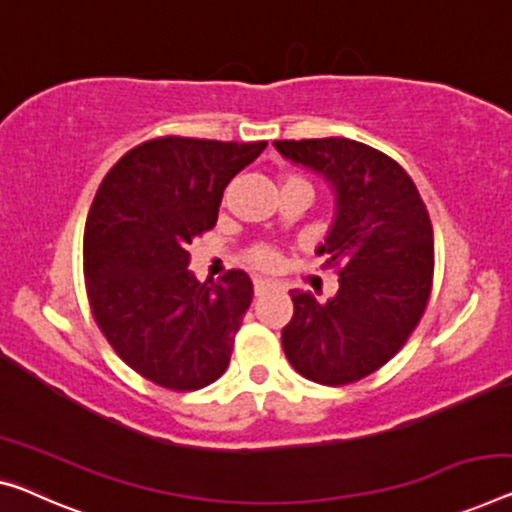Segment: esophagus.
Wrapping results in <instances>:
<instances>
[{"mask_svg":"<svg viewBox=\"0 0 512 512\" xmlns=\"http://www.w3.org/2000/svg\"><path fill=\"white\" fill-rule=\"evenodd\" d=\"M270 288H274L272 281H267V279H254V293H256V295H263V293H267V290H270Z\"/></svg>","mask_w":512,"mask_h":512,"instance_id":"obj_1","label":"esophagus"}]
</instances>
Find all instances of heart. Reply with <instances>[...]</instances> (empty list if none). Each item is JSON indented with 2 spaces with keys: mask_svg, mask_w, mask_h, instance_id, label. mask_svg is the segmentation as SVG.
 I'll return each mask as SVG.
<instances>
[{
  "mask_svg": "<svg viewBox=\"0 0 512 512\" xmlns=\"http://www.w3.org/2000/svg\"><path fill=\"white\" fill-rule=\"evenodd\" d=\"M286 180H302V178L290 176V178H286ZM286 180H283V183H286ZM245 263H247L249 267H254V270L270 272V270H274V267L279 265V254H277V251H274L272 247L256 245V247L247 249V254H245Z\"/></svg>",
  "mask_w": 512,
  "mask_h": 512,
  "instance_id": "1",
  "label": "heart"
}]
</instances>
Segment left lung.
Listing matches in <instances>:
<instances>
[{
    "label": "left lung",
    "instance_id": "left-lung-1",
    "mask_svg": "<svg viewBox=\"0 0 512 512\" xmlns=\"http://www.w3.org/2000/svg\"><path fill=\"white\" fill-rule=\"evenodd\" d=\"M277 151L325 176L336 217L318 254L336 267L338 293L318 302L290 290L283 352L306 380L343 387L403 348L428 306L435 272L432 224L414 180L396 160L345 137L283 139Z\"/></svg>",
    "mask_w": 512,
    "mask_h": 512
}]
</instances>
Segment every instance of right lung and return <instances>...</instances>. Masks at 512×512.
Wrapping results in <instances>:
<instances>
[{
  "label": "right lung",
  "mask_w": 512,
  "mask_h": 512,
  "mask_svg": "<svg viewBox=\"0 0 512 512\" xmlns=\"http://www.w3.org/2000/svg\"><path fill=\"white\" fill-rule=\"evenodd\" d=\"M267 141L157 137L102 178L84 229L86 295L100 332L132 371L171 391L226 371L254 297L247 272L196 281V235L217 224L224 187Z\"/></svg>",
  "instance_id": "1"
}]
</instances>
